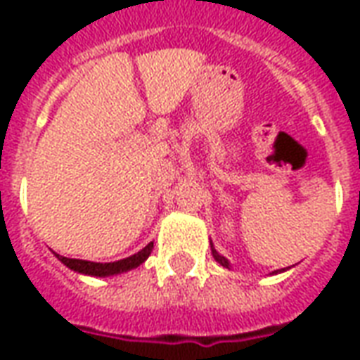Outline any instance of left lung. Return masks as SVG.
<instances>
[{
	"instance_id": "8db88e82",
	"label": "left lung",
	"mask_w": 360,
	"mask_h": 360,
	"mask_svg": "<svg viewBox=\"0 0 360 360\" xmlns=\"http://www.w3.org/2000/svg\"><path fill=\"white\" fill-rule=\"evenodd\" d=\"M212 255H214V258H216V262H219V264L224 266V268H229V262H227L226 258L221 257V255H218V252H216L214 249H212Z\"/></svg>"
}]
</instances>
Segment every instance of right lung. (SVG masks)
<instances>
[{"label":"right lung","mask_w":360,"mask_h":360,"mask_svg":"<svg viewBox=\"0 0 360 360\" xmlns=\"http://www.w3.org/2000/svg\"><path fill=\"white\" fill-rule=\"evenodd\" d=\"M154 249V243H148L142 250H139L136 255L129 258H123V260H117V262H108V264H100V262H89V260H79V258H67L59 257L58 258L71 270L79 271V274H86V276H98V278H103V276H113V274H121V271L133 270L136 266H141L146 258L150 257V252Z\"/></svg>","instance_id":"right-lung-1"}]
</instances>
